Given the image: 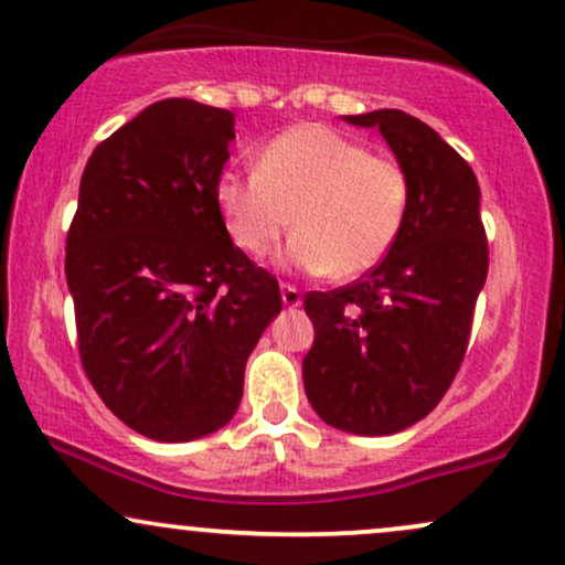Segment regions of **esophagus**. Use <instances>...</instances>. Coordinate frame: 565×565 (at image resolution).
Segmentation results:
<instances>
[{
  "mask_svg": "<svg viewBox=\"0 0 565 565\" xmlns=\"http://www.w3.org/2000/svg\"><path fill=\"white\" fill-rule=\"evenodd\" d=\"M281 300H284V305H287V308H300V305H302L300 289L291 287V284H281Z\"/></svg>",
  "mask_w": 565,
  "mask_h": 565,
  "instance_id": "1",
  "label": "esophagus"
}]
</instances>
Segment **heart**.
Segmentation results:
<instances>
[{"mask_svg": "<svg viewBox=\"0 0 565 565\" xmlns=\"http://www.w3.org/2000/svg\"><path fill=\"white\" fill-rule=\"evenodd\" d=\"M215 204L228 236L265 257L291 228L287 260L350 281L385 260L404 231L412 183L401 161L327 125H295L260 151L255 172H223Z\"/></svg>", "mask_w": 565, "mask_h": 565, "instance_id": "b5f03b06", "label": "heart"}]
</instances>
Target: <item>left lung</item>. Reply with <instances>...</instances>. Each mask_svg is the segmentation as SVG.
I'll return each mask as SVG.
<instances>
[{
	"label": "left lung",
	"mask_w": 565,
	"mask_h": 565,
	"mask_svg": "<svg viewBox=\"0 0 565 565\" xmlns=\"http://www.w3.org/2000/svg\"><path fill=\"white\" fill-rule=\"evenodd\" d=\"M380 127L412 183L398 242L377 268L332 291H308L316 329L305 395L327 425L391 436L427 417L468 350L489 274L476 172L433 127L398 108L345 116Z\"/></svg>",
	"instance_id": "1"
}]
</instances>
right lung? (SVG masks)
Here are the masks:
<instances>
[{
	"instance_id": "obj_1",
	"label": "right lung",
	"mask_w": 565,
	"mask_h": 565,
	"mask_svg": "<svg viewBox=\"0 0 565 565\" xmlns=\"http://www.w3.org/2000/svg\"><path fill=\"white\" fill-rule=\"evenodd\" d=\"M233 138L225 108L153 103L95 148L68 228L84 372L121 423L164 444L231 423L246 359L281 313L276 276L215 204Z\"/></svg>"
}]
</instances>
